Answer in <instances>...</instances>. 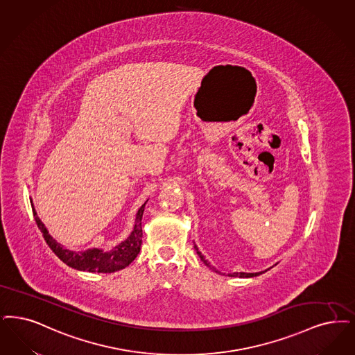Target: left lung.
I'll list each match as a JSON object with an SVG mask.
<instances>
[{
  "instance_id": "left-lung-1",
  "label": "left lung",
  "mask_w": 355,
  "mask_h": 355,
  "mask_svg": "<svg viewBox=\"0 0 355 355\" xmlns=\"http://www.w3.org/2000/svg\"><path fill=\"white\" fill-rule=\"evenodd\" d=\"M194 248H196V251H197V254H198L199 257H200V260L210 268V270H215L214 267L210 266V263L206 260V257L202 255V252H199L198 247L197 245H194ZM215 272H218V270H215ZM261 273H264V272H256V273H244V272H234V273H228V276H231V277H254V276H257V275H261Z\"/></svg>"
}]
</instances>
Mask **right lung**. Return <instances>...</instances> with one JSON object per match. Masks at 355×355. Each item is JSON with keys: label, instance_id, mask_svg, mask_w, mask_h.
<instances>
[{"label": "right lung", "instance_id": "1", "mask_svg": "<svg viewBox=\"0 0 355 355\" xmlns=\"http://www.w3.org/2000/svg\"><path fill=\"white\" fill-rule=\"evenodd\" d=\"M148 202V200H146ZM146 202L139 209L136 214L135 226L127 239L117 245H114L110 251H103L101 248H88L85 251H70L64 248L60 243H58L47 231L42 220L37 215L31 200V209L34 214V219L38 228L43 234V238L51 251L69 267L73 270H85V272H98V273H112L116 270H124L139 255L141 250L142 214Z\"/></svg>", "mask_w": 355, "mask_h": 355}]
</instances>
